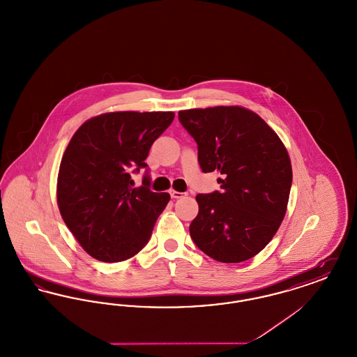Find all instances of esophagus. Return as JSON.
I'll use <instances>...</instances> for the list:
<instances>
[{
  "label": "esophagus",
  "mask_w": 357,
  "mask_h": 357,
  "mask_svg": "<svg viewBox=\"0 0 357 357\" xmlns=\"http://www.w3.org/2000/svg\"><path fill=\"white\" fill-rule=\"evenodd\" d=\"M171 198L174 199H178V198H183L186 197V192H179V191H175V190H170Z\"/></svg>",
  "instance_id": "1"
}]
</instances>
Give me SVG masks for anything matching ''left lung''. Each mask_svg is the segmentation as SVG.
<instances>
[{
  "mask_svg": "<svg viewBox=\"0 0 357 357\" xmlns=\"http://www.w3.org/2000/svg\"><path fill=\"white\" fill-rule=\"evenodd\" d=\"M198 144L204 172L218 171L221 191L198 194L190 236L204 255L238 264L258 255L274 237L288 208L291 163L268 123L239 105L179 111Z\"/></svg>",
  "mask_w": 357,
  "mask_h": 357,
  "instance_id": "obj_1",
  "label": "left lung"
}]
</instances>
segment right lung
Returning <instances> with one entry per match:
<instances>
[{"label":"right lung","mask_w":357,"mask_h":357,"mask_svg":"<svg viewBox=\"0 0 357 357\" xmlns=\"http://www.w3.org/2000/svg\"><path fill=\"white\" fill-rule=\"evenodd\" d=\"M174 112H107L84 121L69 140L57 176V204L70 233L91 257L119 262L149 242L170 201L150 179L134 187L130 172L144 163Z\"/></svg>","instance_id":"obj_1"}]
</instances>
